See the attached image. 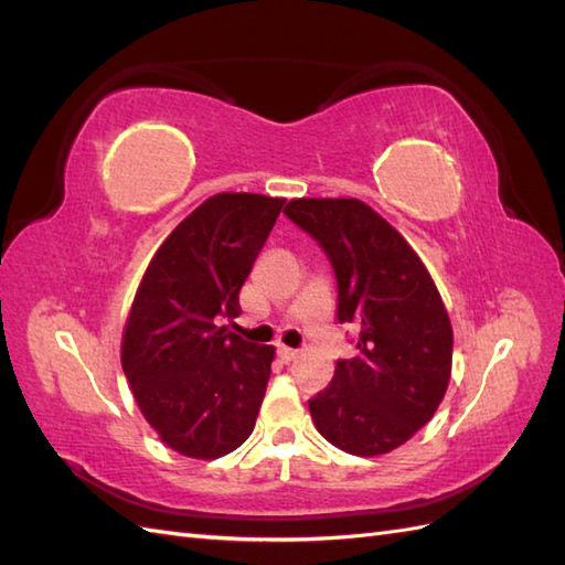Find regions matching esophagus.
Instances as JSON below:
<instances>
[{"mask_svg": "<svg viewBox=\"0 0 565 565\" xmlns=\"http://www.w3.org/2000/svg\"><path fill=\"white\" fill-rule=\"evenodd\" d=\"M279 356L284 359V362H294V359H298V350H291V347H279Z\"/></svg>", "mask_w": 565, "mask_h": 565, "instance_id": "1", "label": "esophagus"}]
</instances>
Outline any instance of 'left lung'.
<instances>
[{"instance_id":"8db88e82","label":"left lung","mask_w":565,"mask_h":565,"mask_svg":"<svg viewBox=\"0 0 565 565\" xmlns=\"http://www.w3.org/2000/svg\"><path fill=\"white\" fill-rule=\"evenodd\" d=\"M284 213L318 239L338 279V320L359 330L326 391L308 401L318 431L354 456L398 449L427 425L451 376L441 296L405 237L359 199H294Z\"/></svg>"}]
</instances>
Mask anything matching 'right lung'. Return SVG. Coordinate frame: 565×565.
Segmentation results:
<instances>
[{"mask_svg": "<svg viewBox=\"0 0 565 565\" xmlns=\"http://www.w3.org/2000/svg\"><path fill=\"white\" fill-rule=\"evenodd\" d=\"M284 199L215 194L150 259L121 340L124 374L150 427L191 459H218L257 423L274 347L218 326L237 318L239 289Z\"/></svg>", "mask_w": 565, "mask_h": 565, "instance_id": "1", "label": "right lung"}]
</instances>
